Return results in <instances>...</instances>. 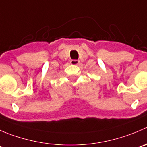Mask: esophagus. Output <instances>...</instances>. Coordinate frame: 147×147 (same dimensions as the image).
Segmentation results:
<instances>
[{"mask_svg":"<svg viewBox=\"0 0 147 147\" xmlns=\"http://www.w3.org/2000/svg\"><path fill=\"white\" fill-rule=\"evenodd\" d=\"M70 63H71V65H79V60H71V61H70Z\"/></svg>","mask_w":147,"mask_h":147,"instance_id":"34e87169","label":"esophagus"}]
</instances>
